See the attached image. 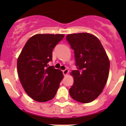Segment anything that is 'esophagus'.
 <instances>
[{
  "label": "esophagus",
  "instance_id": "obj_1",
  "mask_svg": "<svg viewBox=\"0 0 126 126\" xmlns=\"http://www.w3.org/2000/svg\"><path fill=\"white\" fill-rule=\"evenodd\" d=\"M68 72H69V70H68V69H66L63 71V74H64V76H66V75L68 74Z\"/></svg>",
  "mask_w": 126,
  "mask_h": 126
}]
</instances>
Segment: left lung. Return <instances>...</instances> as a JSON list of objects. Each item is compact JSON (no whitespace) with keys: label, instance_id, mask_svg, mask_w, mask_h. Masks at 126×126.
<instances>
[{"label":"left lung","instance_id":"8db88e82","mask_svg":"<svg viewBox=\"0 0 126 126\" xmlns=\"http://www.w3.org/2000/svg\"><path fill=\"white\" fill-rule=\"evenodd\" d=\"M67 41L74 52L77 70L71 74L74 83L69 94L75 101L89 103L102 92L110 69V62L101 41L88 33L68 35Z\"/></svg>","mask_w":126,"mask_h":126}]
</instances>
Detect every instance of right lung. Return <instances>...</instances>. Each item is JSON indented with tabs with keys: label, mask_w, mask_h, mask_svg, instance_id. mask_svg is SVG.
<instances>
[{
	"label": "right lung",
	"mask_w": 126,
	"mask_h": 126,
	"mask_svg": "<svg viewBox=\"0 0 126 126\" xmlns=\"http://www.w3.org/2000/svg\"><path fill=\"white\" fill-rule=\"evenodd\" d=\"M62 34H37L27 41L17 62L21 83L31 98L47 102L55 97L63 78L60 69L49 66L52 50L64 38Z\"/></svg>",
	"instance_id": "obj_1"
}]
</instances>
